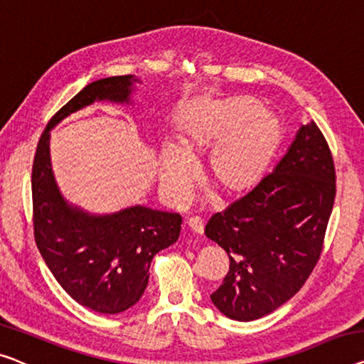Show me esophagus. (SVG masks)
I'll use <instances>...</instances> for the list:
<instances>
[{
    "label": "esophagus",
    "mask_w": 364,
    "mask_h": 364,
    "mask_svg": "<svg viewBox=\"0 0 364 364\" xmlns=\"http://www.w3.org/2000/svg\"><path fill=\"white\" fill-rule=\"evenodd\" d=\"M186 225L189 227V229H191L194 234H198V235H203V232H204V224H203V220L199 219V217H189V219L186 220Z\"/></svg>",
    "instance_id": "obj_1"
}]
</instances>
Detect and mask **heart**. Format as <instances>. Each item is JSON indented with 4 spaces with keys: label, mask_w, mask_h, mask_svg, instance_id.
Masks as SVG:
<instances>
[{
    "label": "heart",
    "mask_w": 364,
    "mask_h": 364,
    "mask_svg": "<svg viewBox=\"0 0 364 364\" xmlns=\"http://www.w3.org/2000/svg\"><path fill=\"white\" fill-rule=\"evenodd\" d=\"M279 144L281 124L273 112L253 97H230L193 119L183 149H165L161 183L171 199L184 200L196 178L191 160L210 154L209 183L225 198L243 196L267 176Z\"/></svg>",
    "instance_id": "heart-1"
}]
</instances>
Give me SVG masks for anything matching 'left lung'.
<instances>
[{"label": "left lung", "mask_w": 364, "mask_h": 364, "mask_svg": "<svg viewBox=\"0 0 364 364\" xmlns=\"http://www.w3.org/2000/svg\"><path fill=\"white\" fill-rule=\"evenodd\" d=\"M335 191L332 151L311 121L258 186L210 217L205 235L230 259L210 294L225 317L257 321L301 289L321 258Z\"/></svg>", "instance_id": "obj_1"}]
</instances>
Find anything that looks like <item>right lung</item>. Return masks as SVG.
I'll return each instance as SVG.
<instances>
[{
  "instance_id": "1",
  "label": "right lung",
  "mask_w": 364,
  "mask_h": 364,
  "mask_svg": "<svg viewBox=\"0 0 364 364\" xmlns=\"http://www.w3.org/2000/svg\"><path fill=\"white\" fill-rule=\"evenodd\" d=\"M135 81L124 75L85 86L47 124L32 165L36 245L67 294L100 314L124 312L142 297L151 259L178 240L181 215L145 205L93 215L68 204L53 178L48 140L62 119L95 101L129 105Z\"/></svg>"
}]
</instances>
